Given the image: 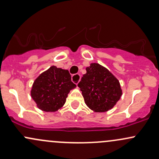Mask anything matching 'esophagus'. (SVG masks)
Instances as JSON below:
<instances>
[{
  "label": "esophagus",
  "mask_w": 159,
  "mask_h": 159,
  "mask_svg": "<svg viewBox=\"0 0 159 159\" xmlns=\"http://www.w3.org/2000/svg\"><path fill=\"white\" fill-rule=\"evenodd\" d=\"M80 78H81V76H80V74H79V73L74 74L72 76V81L74 83H76V84H78V83H79L80 80Z\"/></svg>",
  "instance_id": "obj_1"
}]
</instances>
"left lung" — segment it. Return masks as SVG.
<instances>
[{
	"label": "left lung",
	"mask_w": 159,
	"mask_h": 159,
	"mask_svg": "<svg viewBox=\"0 0 159 159\" xmlns=\"http://www.w3.org/2000/svg\"><path fill=\"white\" fill-rule=\"evenodd\" d=\"M86 70L78 86L86 105L95 112L111 109L122 95L119 81L98 64H91Z\"/></svg>",
	"instance_id": "obj_1"
}]
</instances>
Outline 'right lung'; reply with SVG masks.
<instances>
[{"label": "right lung", "instance_id": "1", "mask_svg": "<svg viewBox=\"0 0 159 159\" xmlns=\"http://www.w3.org/2000/svg\"><path fill=\"white\" fill-rule=\"evenodd\" d=\"M75 87L67 70L52 66L35 80L31 95L39 109L56 111L65 104L68 93Z\"/></svg>", "mask_w": 159, "mask_h": 159}]
</instances>
